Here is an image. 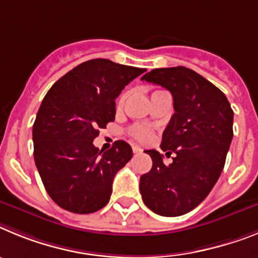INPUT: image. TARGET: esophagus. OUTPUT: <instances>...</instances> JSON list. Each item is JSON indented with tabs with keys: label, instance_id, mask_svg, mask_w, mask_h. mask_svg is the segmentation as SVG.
I'll list each match as a JSON object with an SVG mask.
<instances>
[{
	"label": "esophagus",
	"instance_id": "obj_1",
	"mask_svg": "<svg viewBox=\"0 0 258 258\" xmlns=\"http://www.w3.org/2000/svg\"><path fill=\"white\" fill-rule=\"evenodd\" d=\"M132 152H134V154H138V153H142L143 149L142 148L136 147V145H134V147H132Z\"/></svg>",
	"mask_w": 258,
	"mask_h": 258
}]
</instances>
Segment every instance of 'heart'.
<instances>
[{
	"label": "heart",
	"mask_w": 258,
	"mask_h": 258,
	"mask_svg": "<svg viewBox=\"0 0 258 258\" xmlns=\"http://www.w3.org/2000/svg\"><path fill=\"white\" fill-rule=\"evenodd\" d=\"M124 101V96H122L119 100V105L123 104ZM131 135L134 136L135 139H138L139 142H148L149 139H151V131L145 127H140V126H136L134 128H131Z\"/></svg>",
	"instance_id": "b5f03b06"
}]
</instances>
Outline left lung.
I'll use <instances>...</instances> for the list:
<instances>
[{
	"mask_svg": "<svg viewBox=\"0 0 258 258\" xmlns=\"http://www.w3.org/2000/svg\"><path fill=\"white\" fill-rule=\"evenodd\" d=\"M170 91L174 110L161 149L175 153L169 166L162 154L145 151L151 171L140 176V194L152 212L178 217L203 203L218 180L232 140L234 111L221 89L187 67L154 69L142 78Z\"/></svg>",
	"mask_w": 258,
	"mask_h": 258,
	"instance_id": "1",
	"label": "left lung"
}]
</instances>
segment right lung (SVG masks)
<instances>
[{
  "label": "right lung",
  "mask_w": 258,
  "mask_h": 258,
  "mask_svg": "<svg viewBox=\"0 0 258 258\" xmlns=\"http://www.w3.org/2000/svg\"><path fill=\"white\" fill-rule=\"evenodd\" d=\"M145 69L96 58L74 67L42 100L33 123V157L51 200L78 214L109 203L115 174L132 158L118 140L109 151L93 145L115 118V98Z\"/></svg>",
  "instance_id": "add662e5"
}]
</instances>
